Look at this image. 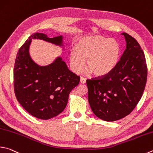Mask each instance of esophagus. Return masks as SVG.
I'll return each instance as SVG.
<instances>
[{
  "label": "esophagus",
  "mask_w": 153,
  "mask_h": 153,
  "mask_svg": "<svg viewBox=\"0 0 153 153\" xmlns=\"http://www.w3.org/2000/svg\"><path fill=\"white\" fill-rule=\"evenodd\" d=\"M85 82H86V78L81 77V78H80V83L82 84H85Z\"/></svg>",
  "instance_id": "obj_1"
}]
</instances>
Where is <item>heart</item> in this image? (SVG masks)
<instances>
[{"label": "heart", "mask_w": 153, "mask_h": 153, "mask_svg": "<svg viewBox=\"0 0 153 153\" xmlns=\"http://www.w3.org/2000/svg\"><path fill=\"white\" fill-rule=\"evenodd\" d=\"M121 54V46L118 41L102 35L90 36L79 39L75 44V49L69 55L73 71L79 73L85 65L88 72H93L96 76H104L117 65Z\"/></svg>", "instance_id": "obj_1"}]
</instances>
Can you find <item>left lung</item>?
<instances>
[{
    "instance_id": "left-lung-1",
    "label": "left lung",
    "mask_w": 153,
    "mask_h": 153,
    "mask_svg": "<svg viewBox=\"0 0 153 153\" xmlns=\"http://www.w3.org/2000/svg\"><path fill=\"white\" fill-rule=\"evenodd\" d=\"M126 49L117 65L104 76L87 79L88 101L94 114L112 122L130 114L140 101L147 79L145 56L132 36L122 33Z\"/></svg>"
}]
</instances>
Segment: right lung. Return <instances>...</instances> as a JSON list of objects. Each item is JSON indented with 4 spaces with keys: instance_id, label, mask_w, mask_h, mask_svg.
Wrapping results in <instances>:
<instances>
[{
    "instance_id": "obj_1",
    "label": "right lung",
    "mask_w": 153,
    "mask_h": 153,
    "mask_svg": "<svg viewBox=\"0 0 153 153\" xmlns=\"http://www.w3.org/2000/svg\"><path fill=\"white\" fill-rule=\"evenodd\" d=\"M33 39L63 46V37L49 38L41 33L31 35L19 49L14 67V90L18 102L30 115L48 120L64 110L69 94L79 84L80 77L69 70L60 57L47 66L35 63L29 52Z\"/></svg>"
}]
</instances>
